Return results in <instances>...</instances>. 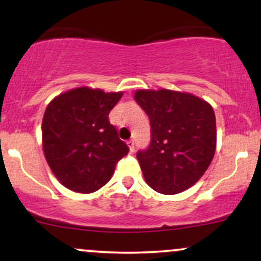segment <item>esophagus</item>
<instances>
[{"mask_svg":"<svg viewBox=\"0 0 261 261\" xmlns=\"http://www.w3.org/2000/svg\"><path fill=\"white\" fill-rule=\"evenodd\" d=\"M127 147H128V149H130V153H134V151H135V143H134L133 140H128V141H127Z\"/></svg>","mask_w":261,"mask_h":261,"instance_id":"esophagus-1","label":"esophagus"}]
</instances>
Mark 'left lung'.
I'll list each match as a JSON object with an SVG mask.
<instances>
[{
	"label": "left lung",
	"instance_id": "8db88e82",
	"mask_svg": "<svg viewBox=\"0 0 261 261\" xmlns=\"http://www.w3.org/2000/svg\"><path fill=\"white\" fill-rule=\"evenodd\" d=\"M135 100L151 122L149 147L136 155L146 182L166 195L193 187L216 151L212 107L190 93L170 89H139Z\"/></svg>",
	"mask_w": 261,
	"mask_h": 261
}]
</instances>
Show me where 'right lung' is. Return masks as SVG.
Segmentation results:
<instances>
[{"label":"right lung","instance_id":"obj_1","mask_svg":"<svg viewBox=\"0 0 261 261\" xmlns=\"http://www.w3.org/2000/svg\"><path fill=\"white\" fill-rule=\"evenodd\" d=\"M122 92L79 87L47 104L41 122L45 160L64 187L89 194L107 184L128 147L109 122Z\"/></svg>","mask_w":261,"mask_h":261}]
</instances>
